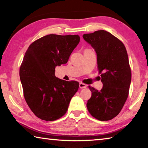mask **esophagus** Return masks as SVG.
I'll use <instances>...</instances> for the list:
<instances>
[{"instance_id":"1","label":"esophagus","mask_w":148,"mask_h":148,"mask_svg":"<svg viewBox=\"0 0 148 148\" xmlns=\"http://www.w3.org/2000/svg\"><path fill=\"white\" fill-rule=\"evenodd\" d=\"M86 87H87L86 84L82 83V82H80V83H79V88H86Z\"/></svg>"}]
</instances>
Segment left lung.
<instances>
[{"instance_id": "8db88e82", "label": "left lung", "mask_w": 148, "mask_h": 148, "mask_svg": "<svg viewBox=\"0 0 148 148\" xmlns=\"http://www.w3.org/2000/svg\"><path fill=\"white\" fill-rule=\"evenodd\" d=\"M82 37L96 52L103 84L100 91L88 86L92 96L87 102L88 110L97 120H110L120 112L129 95L131 71L125 47L103 30L85 34Z\"/></svg>"}]
</instances>
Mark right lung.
I'll list each match as a JSON object with an SVG mask.
<instances>
[{"label": "right lung", "mask_w": 148, "mask_h": 148, "mask_svg": "<svg viewBox=\"0 0 148 148\" xmlns=\"http://www.w3.org/2000/svg\"><path fill=\"white\" fill-rule=\"evenodd\" d=\"M80 41L79 35L49 34L34 41L26 51L19 75L26 102L38 118L54 121L66 113L79 89L78 82L55 76Z\"/></svg>", "instance_id": "right-lung-1"}]
</instances>
